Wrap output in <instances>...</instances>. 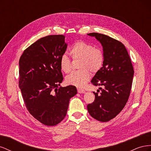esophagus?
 Segmentation results:
<instances>
[{"label":"esophagus","instance_id":"34e87169","mask_svg":"<svg viewBox=\"0 0 151 151\" xmlns=\"http://www.w3.org/2000/svg\"><path fill=\"white\" fill-rule=\"evenodd\" d=\"M77 91H78L79 93H81V94H83V93H85L86 91L83 89H81V88H78L77 89Z\"/></svg>","mask_w":151,"mask_h":151}]
</instances>
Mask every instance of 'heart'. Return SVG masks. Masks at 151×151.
<instances>
[{"instance_id": "heart-1", "label": "heart", "mask_w": 151, "mask_h": 151, "mask_svg": "<svg viewBox=\"0 0 151 151\" xmlns=\"http://www.w3.org/2000/svg\"><path fill=\"white\" fill-rule=\"evenodd\" d=\"M69 53L74 60L79 59L80 70L72 72L66 77V83L77 87H83L91 77V73L98 72L103 66L104 54L102 50L94 48L92 45L84 41H77L74 43L69 50ZM60 67L65 73L72 70L70 61L66 55H63L60 58Z\"/></svg>"}]
</instances>
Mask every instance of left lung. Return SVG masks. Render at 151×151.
Wrapping results in <instances>:
<instances>
[{"label": "left lung", "instance_id": "1", "mask_svg": "<svg viewBox=\"0 0 151 151\" xmlns=\"http://www.w3.org/2000/svg\"><path fill=\"white\" fill-rule=\"evenodd\" d=\"M88 35L95 37L101 44L104 59L103 67L91 81L103 88H99L100 94L93 92L94 101L87 108L94 119L106 122L115 118L125 106L131 91L134 68L122 43L103 34L91 33Z\"/></svg>", "mask_w": 151, "mask_h": 151}]
</instances>
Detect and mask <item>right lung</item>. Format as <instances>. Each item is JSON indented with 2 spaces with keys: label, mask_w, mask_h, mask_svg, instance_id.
I'll return each instance as SVG.
<instances>
[{
  "label": "right lung",
  "mask_w": 151,
  "mask_h": 151,
  "mask_svg": "<svg viewBox=\"0 0 151 151\" xmlns=\"http://www.w3.org/2000/svg\"><path fill=\"white\" fill-rule=\"evenodd\" d=\"M67 45L63 35H49L27 48L19 62V86L31 115L47 126L57 125L66 116L74 86L58 87L63 79L60 58Z\"/></svg>",
  "instance_id": "right-lung-1"
}]
</instances>
